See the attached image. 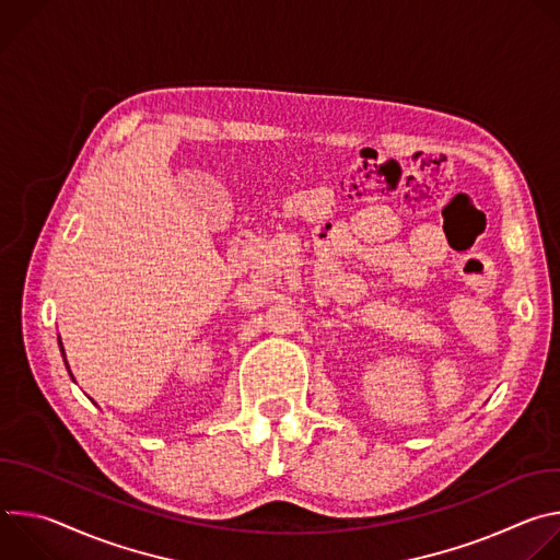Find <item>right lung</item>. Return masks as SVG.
<instances>
[{"mask_svg": "<svg viewBox=\"0 0 560 560\" xmlns=\"http://www.w3.org/2000/svg\"><path fill=\"white\" fill-rule=\"evenodd\" d=\"M59 348H61V341H59ZM61 357H66V354H63V348H61ZM66 368H68V363H66ZM68 372H70V370H68ZM70 376H72V374H70Z\"/></svg>", "mask_w": 560, "mask_h": 560, "instance_id": "1", "label": "right lung"}]
</instances>
